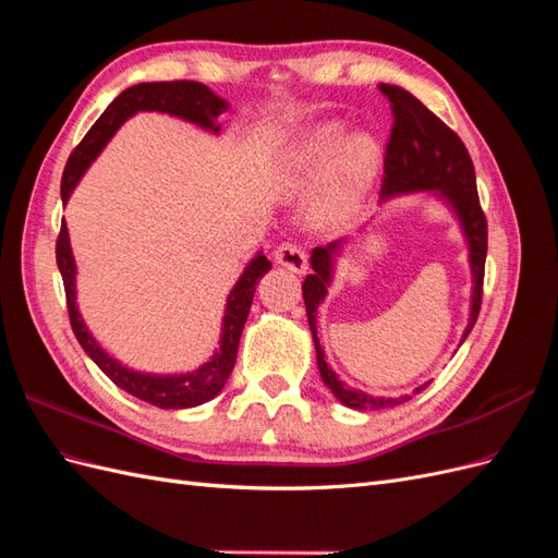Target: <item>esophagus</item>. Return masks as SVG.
I'll use <instances>...</instances> for the list:
<instances>
[{"label": "esophagus", "mask_w": 558, "mask_h": 558, "mask_svg": "<svg viewBox=\"0 0 558 558\" xmlns=\"http://www.w3.org/2000/svg\"><path fill=\"white\" fill-rule=\"evenodd\" d=\"M275 260L281 267L291 269V272H295V275H305L307 272V256H305V251H302L298 244L286 242V244L277 246Z\"/></svg>", "instance_id": "obj_1"}]
</instances>
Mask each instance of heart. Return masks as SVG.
Returning a JSON list of instances; mask_svg holds the SVG:
<instances>
[{"label": "heart", "instance_id": "b5f03b06", "mask_svg": "<svg viewBox=\"0 0 558 558\" xmlns=\"http://www.w3.org/2000/svg\"><path fill=\"white\" fill-rule=\"evenodd\" d=\"M379 162V144L369 134H353L347 140V128L330 121L314 128L302 140L286 167V181L295 189H314L330 177L326 191L320 193L312 209V221L318 228H335L363 205L377 177Z\"/></svg>", "mask_w": 558, "mask_h": 558}]
</instances>
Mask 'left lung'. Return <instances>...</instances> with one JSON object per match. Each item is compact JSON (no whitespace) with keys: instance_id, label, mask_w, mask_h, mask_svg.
<instances>
[{"instance_id":"8db88e82","label":"left lung","mask_w":558,"mask_h":558,"mask_svg":"<svg viewBox=\"0 0 558 558\" xmlns=\"http://www.w3.org/2000/svg\"><path fill=\"white\" fill-rule=\"evenodd\" d=\"M388 97L393 111V130L391 140L386 146L384 158V183H381V199L379 205H386L388 199L398 195L412 193H430L453 214L456 223L461 228V234L468 246V265H470V307H468V324L461 335V344L475 326L480 305H482V281H484V260H486V218L480 207L477 197V179L475 167L468 156V148L459 140V134L451 132L440 118L428 111L418 99L400 86H379ZM349 238L335 240L326 246H316L312 251V269L302 283V298H305L307 320L312 330V340L316 349V365L324 384L330 388L332 396L340 400L344 408L375 412L396 408V404L410 400L412 396L384 398L369 396L361 388H353L340 379V375L328 365L326 351L318 342L316 335V314L320 302L326 300L328 289L335 281L337 260L342 258ZM418 386L414 393H418Z\"/></svg>"}]
</instances>
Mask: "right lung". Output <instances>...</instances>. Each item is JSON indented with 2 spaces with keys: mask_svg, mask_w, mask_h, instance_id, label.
<instances>
[{
  "mask_svg": "<svg viewBox=\"0 0 558 558\" xmlns=\"http://www.w3.org/2000/svg\"><path fill=\"white\" fill-rule=\"evenodd\" d=\"M140 111H158L174 116L179 121L191 123L209 134H221V116L230 111V102L221 95H216L205 83L197 81H154V83H137L128 90L118 95L107 111L97 118V123L88 130L83 142L74 148V154L66 160L64 174H62V205L70 202L74 189L83 174L88 172L93 160L102 154V148L111 142L128 118ZM58 269L64 281L66 293V310H70L72 330L76 335L78 344L88 353L93 363L102 369V373L118 386L128 391L130 396L140 398L148 404H156L160 410H189L205 404L211 398L223 391V386L232 373L234 361H238V347L248 318V310L256 293L258 279L265 277L272 263H269L263 251L253 256L240 279L234 281L232 291L228 293L223 320H221V337H218V347L211 353L207 363L191 369V373H144V369H134L118 359L95 340V335L83 320L76 302V260L70 244V230L62 221L60 238L56 246Z\"/></svg>",
  "mask_w": 558,
  "mask_h": 558,
  "instance_id": "1",
  "label": "right lung"
}]
</instances>
